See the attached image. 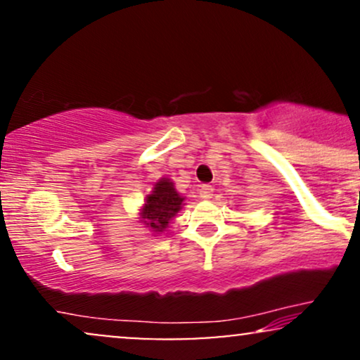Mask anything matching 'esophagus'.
<instances>
[{
  "mask_svg": "<svg viewBox=\"0 0 360 360\" xmlns=\"http://www.w3.org/2000/svg\"><path fill=\"white\" fill-rule=\"evenodd\" d=\"M213 196V186L210 184H203L200 189V198L201 200H210Z\"/></svg>",
  "mask_w": 360,
  "mask_h": 360,
  "instance_id": "obj_1",
  "label": "esophagus"
}]
</instances>
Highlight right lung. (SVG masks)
Returning <instances> with one entry per match:
<instances>
[{
    "label": "right lung",
    "instance_id": "1",
    "mask_svg": "<svg viewBox=\"0 0 360 360\" xmlns=\"http://www.w3.org/2000/svg\"><path fill=\"white\" fill-rule=\"evenodd\" d=\"M184 196L176 191L174 183L167 177H162L154 184L150 194L146 196V203L140 210V218L150 232L162 233L167 229L169 221L183 208Z\"/></svg>",
    "mask_w": 360,
    "mask_h": 360
}]
</instances>
